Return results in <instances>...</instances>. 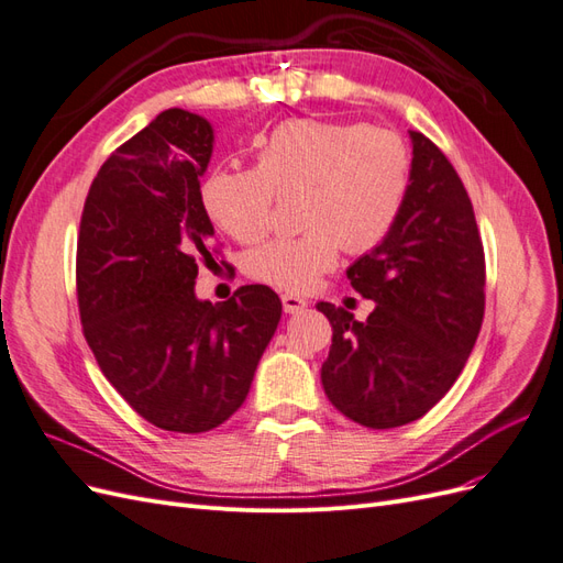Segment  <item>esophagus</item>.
<instances>
[{
  "label": "esophagus",
  "instance_id": "34e87169",
  "mask_svg": "<svg viewBox=\"0 0 563 563\" xmlns=\"http://www.w3.org/2000/svg\"><path fill=\"white\" fill-rule=\"evenodd\" d=\"M282 305H284V312L286 314H298V312H302L305 308H308V300L296 296V294H284L282 296Z\"/></svg>",
  "mask_w": 563,
  "mask_h": 563
}]
</instances>
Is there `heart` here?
Listing matches in <instances>:
<instances>
[{
    "label": "heart",
    "instance_id": "obj_1",
    "mask_svg": "<svg viewBox=\"0 0 563 563\" xmlns=\"http://www.w3.org/2000/svg\"><path fill=\"white\" fill-rule=\"evenodd\" d=\"M413 180L411 150L399 133L327 119H288L255 139L253 168H216L199 199L218 230L255 244L272 228L277 195H302L300 236L249 253V275L286 291H308L340 251L380 246L404 213Z\"/></svg>",
    "mask_w": 563,
    "mask_h": 563
}]
</instances>
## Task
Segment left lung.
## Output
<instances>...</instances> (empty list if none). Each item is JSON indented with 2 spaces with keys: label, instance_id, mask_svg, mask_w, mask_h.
<instances>
[{
  "label": "left lung",
  "instance_id": "8db88e82",
  "mask_svg": "<svg viewBox=\"0 0 563 563\" xmlns=\"http://www.w3.org/2000/svg\"><path fill=\"white\" fill-rule=\"evenodd\" d=\"M413 141V180L387 240L354 261L347 279L376 302L366 321L317 302L333 327L321 385L371 430L422 418L465 368L482 331L486 261L463 180L428 135Z\"/></svg>",
  "mask_w": 563,
  "mask_h": 563
}]
</instances>
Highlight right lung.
I'll use <instances>...</instances> for the list:
<instances>
[{
  "instance_id": "1",
  "label": "right lung",
  "mask_w": 563,
  "mask_h": 563,
  "mask_svg": "<svg viewBox=\"0 0 563 563\" xmlns=\"http://www.w3.org/2000/svg\"><path fill=\"white\" fill-rule=\"evenodd\" d=\"M213 152L207 119L164 110L100 166L77 240L84 338L135 413L166 432L223 424L249 395L282 300L263 284L225 302L195 296L213 263L199 178Z\"/></svg>"
}]
</instances>
